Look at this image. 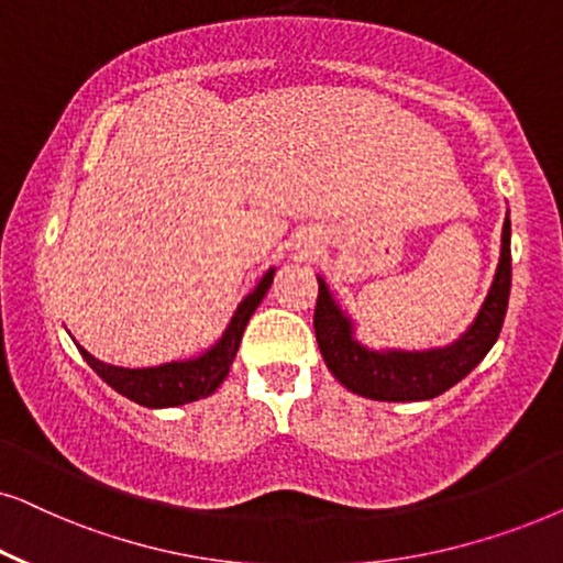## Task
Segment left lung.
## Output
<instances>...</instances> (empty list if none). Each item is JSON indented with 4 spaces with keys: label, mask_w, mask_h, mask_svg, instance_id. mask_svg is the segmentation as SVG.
Segmentation results:
<instances>
[{
    "label": "left lung",
    "mask_w": 563,
    "mask_h": 563,
    "mask_svg": "<svg viewBox=\"0 0 563 563\" xmlns=\"http://www.w3.org/2000/svg\"><path fill=\"white\" fill-rule=\"evenodd\" d=\"M509 287H512V253H509V214L501 232V261L496 268V279L488 291L484 308L476 323L468 328L463 339L448 349L434 352H369L360 346L352 335V323L333 302L331 291L318 279V302L312 325L320 354L341 385L352 393H360L372 400H427L442 396L452 385L460 383L488 349L499 339L505 325Z\"/></svg>",
    "instance_id": "obj_1"
}]
</instances>
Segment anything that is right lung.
Wrapping results in <instances>:
<instances>
[{"instance_id": "right-lung-1", "label": "right lung", "mask_w": 563, "mask_h": 563, "mask_svg": "<svg viewBox=\"0 0 563 563\" xmlns=\"http://www.w3.org/2000/svg\"><path fill=\"white\" fill-rule=\"evenodd\" d=\"M272 282L274 272H268L264 276V282L255 287L253 295H247L243 299V305L238 308L235 318H232V323L228 331H224L222 339L217 341V346H211L207 354L199 356V360L173 362L150 369H123L98 362L92 354H87L82 346H79V354L85 356V362L90 364L115 393H121V396H126L139 406L167 408L207 398L222 385V379L228 377L230 364L235 360L247 320H251L255 308L261 305V299L266 297Z\"/></svg>"}]
</instances>
